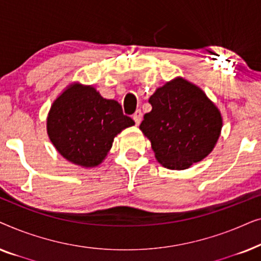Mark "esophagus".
<instances>
[{"instance_id": "34e87169", "label": "esophagus", "mask_w": 261, "mask_h": 261, "mask_svg": "<svg viewBox=\"0 0 261 261\" xmlns=\"http://www.w3.org/2000/svg\"><path fill=\"white\" fill-rule=\"evenodd\" d=\"M141 119H142L141 110H137V112H135L134 115H133V120L135 121V124H137V126H139V124H140Z\"/></svg>"}]
</instances>
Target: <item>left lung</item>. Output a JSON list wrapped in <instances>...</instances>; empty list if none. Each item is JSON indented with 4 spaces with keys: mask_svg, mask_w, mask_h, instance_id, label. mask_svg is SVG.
<instances>
[{
    "mask_svg": "<svg viewBox=\"0 0 261 261\" xmlns=\"http://www.w3.org/2000/svg\"><path fill=\"white\" fill-rule=\"evenodd\" d=\"M140 129L155 159L170 170H185L210 154L222 129L219 108L197 85L176 77L156 89Z\"/></svg>",
    "mask_w": 261,
    "mask_h": 261,
    "instance_id": "obj_1",
    "label": "left lung"
}]
</instances>
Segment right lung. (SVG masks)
<instances>
[{
    "label": "right lung",
    "instance_id": "obj_1",
    "mask_svg": "<svg viewBox=\"0 0 261 261\" xmlns=\"http://www.w3.org/2000/svg\"><path fill=\"white\" fill-rule=\"evenodd\" d=\"M134 124L119 102L103 98L92 85L78 82L53 101L46 120L48 138L59 154L82 167L98 166L114 138Z\"/></svg>",
    "mask_w": 261,
    "mask_h": 261
}]
</instances>
